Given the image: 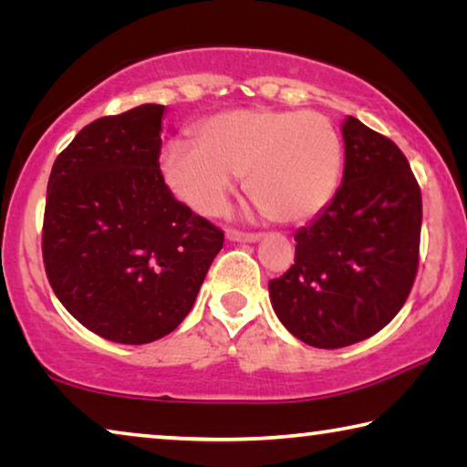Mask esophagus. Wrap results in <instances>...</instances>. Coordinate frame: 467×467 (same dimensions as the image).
Segmentation results:
<instances>
[{
	"mask_svg": "<svg viewBox=\"0 0 467 467\" xmlns=\"http://www.w3.org/2000/svg\"><path fill=\"white\" fill-rule=\"evenodd\" d=\"M226 239L236 241V243H257L259 239H262V234H257V233H241V231H234V228H228Z\"/></svg>",
	"mask_w": 467,
	"mask_h": 467,
	"instance_id": "esophagus-1",
	"label": "esophagus"
}]
</instances>
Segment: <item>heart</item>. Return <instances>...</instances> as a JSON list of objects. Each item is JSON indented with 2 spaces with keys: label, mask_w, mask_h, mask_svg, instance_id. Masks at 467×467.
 Here are the masks:
<instances>
[{
  "label": "heart",
  "mask_w": 467,
  "mask_h": 467,
  "mask_svg": "<svg viewBox=\"0 0 467 467\" xmlns=\"http://www.w3.org/2000/svg\"><path fill=\"white\" fill-rule=\"evenodd\" d=\"M197 146L172 141L162 172L181 202L216 216L247 175V193L278 223L317 216L334 200L342 175V140L317 110L236 109L195 128Z\"/></svg>",
  "instance_id": "1"
}]
</instances>
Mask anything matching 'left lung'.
<instances>
[{
  "mask_svg": "<svg viewBox=\"0 0 467 467\" xmlns=\"http://www.w3.org/2000/svg\"><path fill=\"white\" fill-rule=\"evenodd\" d=\"M342 136V185L296 231L290 270L270 280L282 326L326 350L375 336L398 315L420 253L422 195L404 152L357 117Z\"/></svg>",
  "mask_w": 467,
  "mask_h": 467,
  "instance_id": "1",
  "label": "left lung"
}]
</instances>
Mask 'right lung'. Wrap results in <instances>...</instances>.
<instances>
[{"label": "right lung", "instance_id": "right-lung-1", "mask_svg": "<svg viewBox=\"0 0 467 467\" xmlns=\"http://www.w3.org/2000/svg\"><path fill=\"white\" fill-rule=\"evenodd\" d=\"M162 115V105H141L86 125L47 185V278L61 305L110 342L171 334L224 243L164 183Z\"/></svg>", "mask_w": 467, "mask_h": 467}]
</instances>
